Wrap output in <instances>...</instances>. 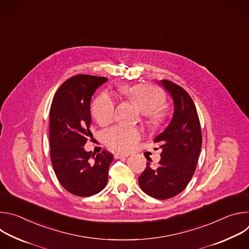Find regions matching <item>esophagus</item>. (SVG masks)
<instances>
[{"instance_id":"obj_1","label":"esophagus","mask_w":249,"mask_h":249,"mask_svg":"<svg viewBox=\"0 0 249 249\" xmlns=\"http://www.w3.org/2000/svg\"><path fill=\"white\" fill-rule=\"evenodd\" d=\"M127 157H129V155L128 154H123V153H116L114 155L115 159H122V158H127Z\"/></svg>"}]
</instances>
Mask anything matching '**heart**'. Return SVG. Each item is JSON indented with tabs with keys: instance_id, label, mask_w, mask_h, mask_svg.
I'll return each mask as SVG.
<instances>
[{
	"instance_id": "1",
	"label": "heart",
	"mask_w": 249,
	"mask_h": 249,
	"mask_svg": "<svg viewBox=\"0 0 249 249\" xmlns=\"http://www.w3.org/2000/svg\"><path fill=\"white\" fill-rule=\"evenodd\" d=\"M120 91L148 116L152 124H158L161 121L163 112L160 106L163 103V96L154 87L148 85L122 86ZM91 113L100 125L110 123L114 115L113 99L105 93L98 95L92 103ZM139 137L140 133L138 130L123 126L108 128L101 134L103 143L117 151H129L133 148Z\"/></svg>"
}]
</instances>
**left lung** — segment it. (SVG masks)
Listing matches in <instances>:
<instances>
[{"label":"left lung","mask_w":249,"mask_h":249,"mask_svg":"<svg viewBox=\"0 0 249 249\" xmlns=\"http://www.w3.org/2000/svg\"><path fill=\"white\" fill-rule=\"evenodd\" d=\"M171 96L173 115L168 126L154 142L160 145V165L147 162L139 176V185L146 194L165 200L185 189L196 169L202 147V135L195 104L179 86L161 80L159 83Z\"/></svg>","instance_id":"1"}]
</instances>
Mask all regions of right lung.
Returning <instances> with one entry per match:
<instances>
[{"instance_id":"obj_1","label":"right lung","mask_w":249,"mask_h":249,"mask_svg":"<svg viewBox=\"0 0 249 249\" xmlns=\"http://www.w3.org/2000/svg\"><path fill=\"white\" fill-rule=\"evenodd\" d=\"M107 79L77 75L56 91L50 108V157L61 185L76 196L88 197L107 184L113 156L107 151L94 155L84 146L92 140L90 101Z\"/></svg>"}]
</instances>
